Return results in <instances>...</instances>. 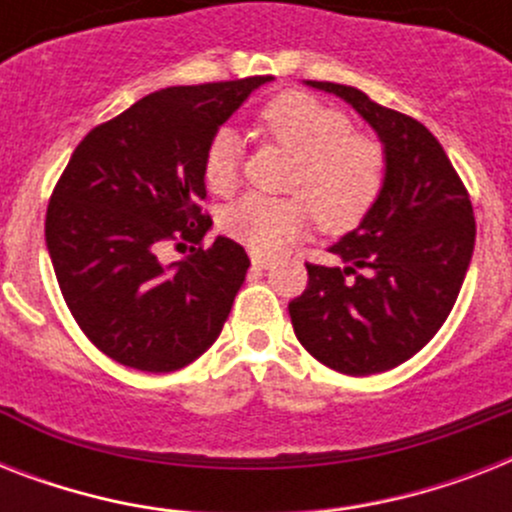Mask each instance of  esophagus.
Masks as SVG:
<instances>
[{"instance_id":"esophagus-1","label":"esophagus","mask_w":512,"mask_h":512,"mask_svg":"<svg viewBox=\"0 0 512 512\" xmlns=\"http://www.w3.org/2000/svg\"><path fill=\"white\" fill-rule=\"evenodd\" d=\"M273 265V260L271 257H265V255H252V268H255V271H268V268H271Z\"/></svg>"}]
</instances>
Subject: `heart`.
Here are the masks:
<instances>
[{
  "instance_id": "obj_1",
  "label": "heart",
  "mask_w": 512,
  "mask_h": 512,
  "mask_svg": "<svg viewBox=\"0 0 512 512\" xmlns=\"http://www.w3.org/2000/svg\"><path fill=\"white\" fill-rule=\"evenodd\" d=\"M260 138L295 156L284 180L292 199L244 196L225 209L223 228L255 252H276L303 233L307 207L324 231L340 233L358 225L380 199L388 154L374 135L350 130L345 111L308 92H281L255 116ZM239 138L217 130L204 151V180L217 196L239 185ZM301 199L297 200L296 196Z\"/></svg>"
}]
</instances>
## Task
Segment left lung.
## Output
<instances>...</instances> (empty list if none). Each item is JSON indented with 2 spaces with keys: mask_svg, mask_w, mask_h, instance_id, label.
<instances>
[{
  "mask_svg": "<svg viewBox=\"0 0 512 512\" xmlns=\"http://www.w3.org/2000/svg\"><path fill=\"white\" fill-rule=\"evenodd\" d=\"M308 84L372 124L388 175L361 225L329 247L340 265L305 263L308 287L289 303L292 327L335 372H388L420 353L452 313L476 244L473 204L425 124L348 84Z\"/></svg>",
  "mask_w": 512,
  "mask_h": 512,
  "instance_id": "8db88e82",
  "label": "left lung"
}]
</instances>
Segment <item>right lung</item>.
<instances>
[{"label":"right lung","mask_w":512,"mask_h":512,"mask_svg":"<svg viewBox=\"0 0 512 512\" xmlns=\"http://www.w3.org/2000/svg\"><path fill=\"white\" fill-rule=\"evenodd\" d=\"M265 82L271 76L151 92L87 132L68 159L44 239L68 311L119 364L175 372L223 332L249 257L225 236L201 247L212 225L201 167L220 124ZM164 240L200 249L167 266Z\"/></svg>","instance_id":"obj_1"}]
</instances>
